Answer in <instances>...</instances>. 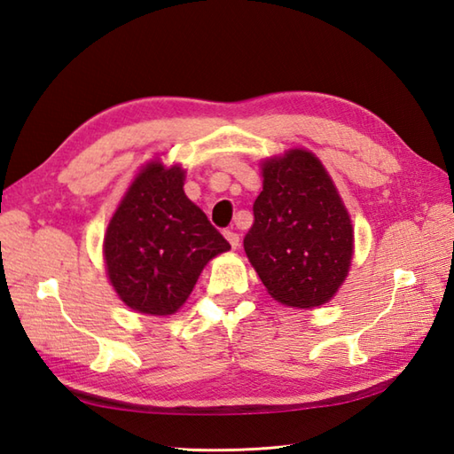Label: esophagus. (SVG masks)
Here are the masks:
<instances>
[{"mask_svg": "<svg viewBox=\"0 0 454 454\" xmlns=\"http://www.w3.org/2000/svg\"><path fill=\"white\" fill-rule=\"evenodd\" d=\"M224 236H226V239L230 242V246H232L234 249L239 246V234L234 232V230H226Z\"/></svg>", "mask_w": 454, "mask_h": 454, "instance_id": "1", "label": "esophagus"}]
</instances>
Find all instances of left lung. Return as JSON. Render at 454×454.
Returning <instances> with one entry per match:
<instances>
[{
  "mask_svg": "<svg viewBox=\"0 0 454 454\" xmlns=\"http://www.w3.org/2000/svg\"><path fill=\"white\" fill-rule=\"evenodd\" d=\"M244 249L278 302L314 308L337 293L351 265L353 226L314 153L288 150L263 163Z\"/></svg>",
  "mask_w": 454,
  "mask_h": 454,
  "instance_id": "left-lung-1",
  "label": "left lung"
}]
</instances>
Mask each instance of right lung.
I'll list each match as a JSON object with an SVG mask.
<instances>
[{
  "instance_id": "1",
  "label": "right lung",
  "mask_w": 454,
  "mask_h": 454,
  "mask_svg": "<svg viewBox=\"0 0 454 454\" xmlns=\"http://www.w3.org/2000/svg\"><path fill=\"white\" fill-rule=\"evenodd\" d=\"M181 168L152 161L114 212L103 254L121 301L132 310L169 316L187 301L212 257L230 244L183 191Z\"/></svg>"
}]
</instances>
